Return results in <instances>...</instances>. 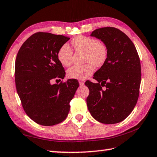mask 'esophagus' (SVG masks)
<instances>
[{
	"instance_id": "1",
	"label": "esophagus",
	"mask_w": 157,
	"mask_h": 157,
	"mask_svg": "<svg viewBox=\"0 0 157 157\" xmlns=\"http://www.w3.org/2000/svg\"><path fill=\"white\" fill-rule=\"evenodd\" d=\"M84 82L82 81V80H79V84L80 85V86H82V85H84Z\"/></svg>"
}]
</instances>
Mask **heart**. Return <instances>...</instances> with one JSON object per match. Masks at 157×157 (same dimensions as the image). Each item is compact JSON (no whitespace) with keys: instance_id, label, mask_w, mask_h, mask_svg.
I'll list each match as a JSON object with an SVG mask.
<instances>
[{"instance_id":"b5f03b06","label":"heart","mask_w":157,"mask_h":157,"mask_svg":"<svg viewBox=\"0 0 157 157\" xmlns=\"http://www.w3.org/2000/svg\"><path fill=\"white\" fill-rule=\"evenodd\" d=\"M76 51L84 52V62L82 66H73L67 71L68 77L72 79H84L91 75L94 71V65L100 67L104 64L107 58V46L98 39L83 35L77 36L71 41ZM73 51L68 44H63L57 52V58L64 66L72 63Z\"/></svg>"}]
</instances>
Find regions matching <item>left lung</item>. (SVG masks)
<instances>
[{
  "mask_svg": "<svg viewBox=\"0 0 157 157\" xmlns=\"http://www.w3.org/2000/svg\"><path fill=\"white\" fill-rule=\"evenodd\" d=\"M107 48V58L94 75L97 83L87 80L89 89L86 104L95 120L104 124L124 121L136 105L141 80L140 59L128 36L113 27L92 32Z\"/></svg>",
  "mask_w": 157,
  "mask_h": 157,
  "instance_id": "left-lung-1",
  "label": "left lung"
}]
</instances>
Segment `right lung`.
<instances>
[{
  "instance_id": "obj_1",
  "label": "right lung",
  "mask_w": 157,
  "mask_h": 157,
  "mask_svg": "<svg viewBox=\"0 0 157 157\" xmlns=\"http://www.w3.org/2000/svg\"><path fill=\"white\" fill-rule=\"evenodd\" d=\"M69 39L48 33H34L23 44L16 58L15 83L21 104L26 114L41 125L52 126L65 120L79 87L75 79L50 83L64 78L57 52Z\"/></svg>"
}]
</instances>
